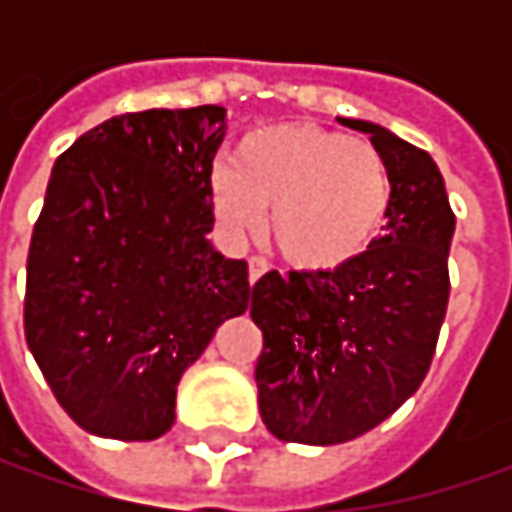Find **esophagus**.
Returning a JSON list of instances; mask_svg holds the SVG:
<instances>
[{
  "label": "esophagus",
  "mask_w": 512,
  "mask_h": 512,
  "mask_svg": "<svg viewBox=\"0 0 512 512\" xmlns=\"http://www.w3.org/2000/svg\"><path fill=\"white\" fill-rule=\"evenodd\" d=\"M265 273H267L265 259H259V256H250V259H247V276H250V282H253V285H256Z\"/></svg>",
  "instance_id": "1"
}]
</instances>
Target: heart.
Segmentation results:
<instances>
[{
	"label": "heart",
	"instance_id": "obj_1",
	"mask_svg": "<svg viewBox=\"0 0 512 512\" xmlns=\"http://www.w3.org/2000/svg\"><path fill=\"white\" fill-rule=\"evenodd\" d=\"M393 199L376 145L316 125H273L242 136L233 165L210 173V202L233 236L259 230L299 270H339L382 233Z\"/></svg>",
	"mask_w": 512,
	"mask_h": 512
}]
</instances>
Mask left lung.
<instances>
[{
  "label": "left lung",
  "instance_id": "8db88e82",
  "mask_svg": "<svg viewBox=\"0 0 512 512\" xmlns=\"http://www.w3.org/2000/svg\"><path fill=\"white\" fill-rule=\"evenodd\" d=\"M387 162L393 199L384 236L339 270H270L250 316L265 336L259 413L282 442L342 444L396 413L424 382L450 296L456 216L430 153L364 119Z\"/></svg>",
  "mask_w": 512,
  "mask_h": 512
}]
</instances>
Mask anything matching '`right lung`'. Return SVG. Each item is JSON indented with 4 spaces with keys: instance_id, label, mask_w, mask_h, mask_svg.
Here are the masks:
<instances>
[{
    "instance_id": "right-lung-1",
    "label": "right lung",
    "mask_w": 512,
    "mask_h": 512,
    "mask_svg": "<svg viewBox=\"0 0 512 512\" xmlns=\"http://www.w3.org/2000/svg\"><path fill=\"white\" fill-rule=\"evenodd\" d=\"M219 105L113 116L50 170L33 227L25 339L56 402L93 436L150 442L216 327L250 302L213 230Z\"/></svg>"
}]
</instances>
